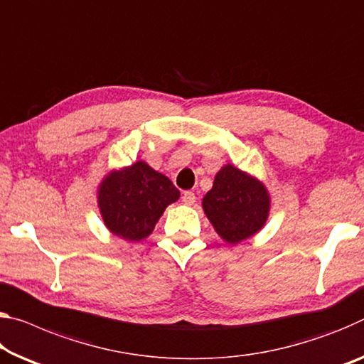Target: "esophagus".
Returning a JSON list of instances; mask_svg holds the SVG:
<instances>
[{
  "instance_id": "obj_1",
  "label": "esophagus",
  "mask_w": 364,
  "mask_h": 364,
  "mask_svg": "<svg viewBox=\"0 0 364 364\" xmlns=\"http://www.w3.org/2000/svg\"><path fill=\"white\" fill-rule=\"evenodd\" d=\"M183 203L188 204V205H193L196 203V194L193 191H184L181 196Z\"/></svg>"
}]
</instances>
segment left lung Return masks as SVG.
I'll return each mask as SVG.
<instances>
[{
  "instance_id": "obj_1",
  "label": "left lung",
  "mask_w": 364,
  "mask_h": 364,
  "mask_svg": "<svg viewBox=\"0 0 364 364\" xmlns=\"http://www.w3.org/2000/svg\"><path fill=\"white\" fill-rule=\"evenodd\" d=\"M203 207L220 238L235 245L264 227L270 198L261 181L233 165H225L204 196Z\"/></svg>"
}]
</instances>
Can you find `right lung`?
Wrapping results in <instances>:
<instances>
[{
	"label": "right lung",
	"mask_w": 364,
	"mask_h": 364,
	"mask_svg": "<svg viewBox=\"0 0 364 364\" xmlns=\"http://www.w3.org/2000/svg\"><path fill=\"white\" fill-rule=\"evenodd\" d=\"M180 198V191L146 161L113 171L102 181L99 207L113 235L141 241L152 233L164 210Z\"/></svg>",
	"instance_id": "right-lung-1"
}]
</instances>
